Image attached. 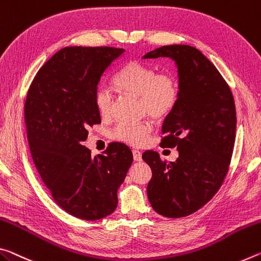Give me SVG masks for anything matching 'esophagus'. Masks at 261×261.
<instances>
[{
	"label": "esophagus",
	"mask_w": 261,
	"mask_h": 261,
	"mask_svg": "<svg viewBox=\"0 0 261 261\" xmlns=\"http://www.w3.org/2000/svg\"><path fill=\"white\" fill-rule=\"evenodd\" d=\"M132 154H134V160L135 161H140L142 160V152L138 150H134L132 151Z\"/></svg>",
	"instance_id": "34e87169"
}]
</instances>
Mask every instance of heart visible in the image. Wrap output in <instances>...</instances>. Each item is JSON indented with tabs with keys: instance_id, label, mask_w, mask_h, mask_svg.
I'll use <instances>...</instances> for the list:
<instances>
[{
	"instance_id": "b5f03b06",
	"label": "heart",
	"mask_w": 261,
	"mask_h": 261,
	"mask_svg": "<svg viewBox=\"0 0 261 261\" xmlns=\"http://www.w3.org/2000/svg\"><path fill=\"white\" fill-rule=\"evenodd\" d=\"M114 84L119 93L138 96L142 115L163 121L174 110L179 100V84L171 73L156 71L151 66L130 61L117 73ZM95 106L103 119L111 118L115 95L109 87H98L95 93ZM153 125L150 121L119 123L111 132L113 139L131 146H142L147 142Z\"/></svg>"
}]
</instances>
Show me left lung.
<instances>
[{"label":"left lung","mask_w":261,"mask_h":261,"mask_svg":"<svg viewBox=\"0 0 261 261\" xmlns=\"http://www.w3.org/2000/svg\"><path fill=\"white\" fill-rule=\"evenodd\" d=\"M168 57L179 73V100L163 125L161 144L176 147V161L148 150L147 197L161 216L180 218L197 212L218 192L229 171L236 138L233 95L217 68L188 45H168L144 59Z\"/></svg>","instance_id":"8db88e82"}]
</instances>
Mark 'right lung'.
Masks as SVG:
<instances>
[{"mask_svg":"<svg viewBox=\"0 0 261 261\" xmlns=\"http://www.w3.org/2000/svg\"><path fill=\"white\" fill-rule=\"evenodd\" d=\"M125 51L110 46L65 47L43 65L24 105L35 166L56 203L74 217L96 221L117 206V189L132 164L125 144L110 143L92 158L82 145L101 123L95 93L102 74Z\"/></svg>","mask_w":261,"mask_h":261,"instance_id":"right-lung-1","label":"right lung"}]
</instances>
